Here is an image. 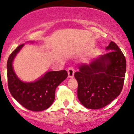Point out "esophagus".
<instances>
[{
	"label": "esophagus",
	"mask_w": 134,
	"mask_h": 134,
	"mask_svg": "<svg viewBox=\"0 0 134 134\" xmlns=\"http://www.w3.org/2000/svg\"><path fill=\"white\" fill-rule=\"evenodd\" d=\"M67 71H68V75L69 77L70 78H72V77L74 76V74H75V68L73 67H69L67 69Z\"/></svg>",
	"instance_id": "obj_1"
}]
</instances>
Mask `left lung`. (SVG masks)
I'll return each mask as SVG.
<instances>
[{"instance_id":"8db88e82","label":"left lung","mask_w":134,"mask_h":134,"mask_svg":"<svg viewBox=\"0 0 134 134\" xmlns=\"http://www.w3.org/2000/svg\"><path fill=\"white\" fill-rule=\"evenodd\" d=\"M109 52L93 61L90 65L80 66L75 73L78 81V97L83 106L97 109L107 106L122 90L126 69L125 55L115 42Z\"/></svg>"}]
</instances>
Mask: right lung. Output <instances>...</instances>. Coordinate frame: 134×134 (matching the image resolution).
<instances>
[{
    "label": "right lung",
    "mask_w": 134,
    "mask_h": 134,
    "mask_svg": "<svg viewBox=\"0 0 134 134\" xmlns=\"http://www.w3.org/2000/svg\"><path fill=\"white\" fill-rule=\"evenodd\" d=\"M24 44L18 46L9 55L7 62L8 86L13 98L27 109L40 111L47 109L53 103L56 88L67 78L65 70L49 71L34 82H23L14 72L12 62Z\"/></svg>",
    "instance_id": "right-lung-1"
}]
</instances>
